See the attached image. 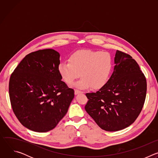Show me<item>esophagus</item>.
<instances>
[{"label": "esophagus", "instance_id": "34e87169", "mask_svg": "<svg viewBox=\"0 0 158 158\" xmlns=\"http://www.w3.org/2000/svg\"><path fill=\"white\" fill-rule=\"evenodd\" d=\"M81 93H82V92L81 91H79V90L76 89L75 91H74V94H75V95H77V94H81Z\"/></svg>", "mask_w": 158, "mask_h": 158}]
</instances>
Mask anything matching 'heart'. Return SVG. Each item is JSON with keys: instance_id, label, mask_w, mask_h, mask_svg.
Wrapping results in <instances>:
<instances>
[{"instance_id": "b5f03b06", "label": "heart", "mask_w": 158, "mask_h": 158, "mask_svg": "<svg viewBox=\"0 0 158 158\" xmlns=\"http://www.w3.org/2000/svg\"><path fill=\"white\" fill-rule=\"evenodd\" d=\"M69 62H62L58 65V72L62 79L71 84L80 76L82 78L74 86L80 89L93 87L99 89L104 87L110 76L113 60L107 52L80 50L72 54Z\"/></svg>"}]
</instances>
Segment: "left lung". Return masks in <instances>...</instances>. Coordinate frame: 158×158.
Here are the masks:
<instances>
[{
    "label": "left lung",
    "instance_id": "obj_1",
    "mask_svg": "<svg viewBox=\"0 0 158 158\" xmlns=\"http://www.w3.org/2000/svg\"><path fill=\"white\" fill-rule=\"evenodd\" d=\"M114 67L106 85L96 93H87L85 110L106 131H117L132 124L143 109L146 79L132 57L117 51Z\"/></svg>",
    "mask_w": 158,
    "mask_h": 158
}]
</instances>
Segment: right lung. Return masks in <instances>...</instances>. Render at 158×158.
<instances>
[{
    "label": "right lung",
    "instance_id": "right-lung-1",
    "mask_svg": "<svg viewBox=\"0 0 158 158\" xmlns=\"http://www.w3.org/2000/svg\"><path fill=\"white\" fill-rule=\"evenodd\" d=\"M60 54L52 49L27 54L11 74L9 92L18 120L33 131L53 129L74 98L58 72Z\"/></svg>",
    "mask_w": 158,
    "mask_h": 158
}]
</instances>
